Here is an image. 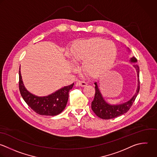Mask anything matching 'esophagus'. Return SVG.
<instances>
[{
	"label": "esophagus",
	"mask_w": 157,
	"mask_h": 157,
	"mask_svg": "<svg viewBox=\"0 0 157 157\" xmlns=\"http://www.w3.org/2000/svg\"><path fill=\"white\" fill-rule=\"evenodd\" d=\"M78 84L79 86H81V87H85L87 85V82H86L85 81H79Z\"/></svg>",
	"instance_id": "1"
}]
</instances>
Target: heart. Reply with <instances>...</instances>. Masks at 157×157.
<instances>
[{
    "label": "heart",
    "instance_id": "heart-1",
    "mask_svg": "<svg viewBox=\"0 0 157 157\" xmlns=\"http://www.w3.org/2000/svg\"><path fill=\"white\" fill-rule=\"evenodd\" d=\"M117 55L115 44L101 38H94L78 43L71 51L76 63L84 62V70L90 76L106 73L114 64Z\"/></svg>",
    "mask_w": 157,
    "mask_h": 157
}]
</instances>
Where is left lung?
<instances>
[{
  "label": "left lung",
  "instance_id": "obj_1",
  "mask_svg": "<svg viewBox=\"0 0 157 157\" xmlns=\"http://www.w3.org/2000/svg\"><path fill=\"white\" fill-rule=\"evenodd\" d=\"M130 51L129 48H128ZM130 62L131 63H136L137 59L133 56L132 57ZM133 67L136 70L138 76V86L136 93L133 97L127 102L119 105H111L108 103L103 98L97 84L95 82V94L94 99L92 102L91 107L94 113L100 118L103 119H111L117 117L121 116L124 114L126 113L131 108L133 103H134L138 93L140 91V67L137 64L133 65Z\"/></svg>",
  "mask_w": 157,
  "mask_h": 157
}]
</instances>
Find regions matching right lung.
<instances>
[{
    "label": "right lung",
    "instance_id": "right-lung-1",
    "mask_svg": "<svg viewBox=\"0 0 157 157\" xmlns=\"http://www.w3.org/2000/svg\"><path fill=\"white\" fill-rule=\"evenodd\" d=\"M19 87L22 97L28 106L36 113L42 116H56L66 107L69 91L73 88L74 83L64 86L52 94L44 97H38L29 92L25 87L19 71Z\"/></svg>",
    "mask_w": 157,
    "mask_h": 157
}]
</instances>
